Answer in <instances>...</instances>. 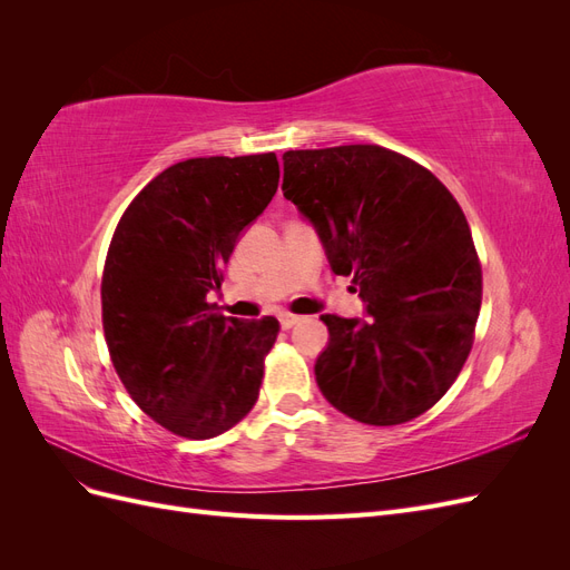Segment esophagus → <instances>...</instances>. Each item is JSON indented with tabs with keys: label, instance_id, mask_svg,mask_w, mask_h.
Segmentation results:
<instances>
[{
	"label": "esophagus",
	"instance_id": "34e87169",
	"mask_svg": "<svg viewBox=\"0 0 570 570\" xmlns=\"http://www.w3.org/2000/svg\"><path fill=\"white\" fill-rule=\"evenodd\" d=\"M299 321V316H295V314H281V327L283 331H289L292 325H295Z\"/></svg>",
	"mask_w": 570,
	"mask_h": 570
}]
</instances>
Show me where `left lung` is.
Here are the masks:
<instances>
[{
	"instance_id": "1",
	"label": "left lung",
	"mask_w": 570,
	"mask_h": 570,
	"mask_svg": "<svg viewBox=\"0 0 570 570\" xmlns=\"http://www.w3.org/2000/svg\"><path fill=\"white\" fill-rule=\"evenodd\" d=\"M283 195L314 223L371 318L325 314L316 383L337 411L400 425L454 385L475 340L482 268L459 202L430 170L381 145L289 149Z\"/></svg>"
}]
</instances>
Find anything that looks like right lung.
<instances>
[{
    "label": "right lung",
    "mask_w": 570,
    "mask_h": 570,
    "mask_svg": "<svg viewBox=\"0 0 570 570\" xmlns=\"http://www.w3.org/2000/svg\"><path fill=\"white\" fill-rule=\"evenodd\" d=\"M278 180L273 151L178 161L140 189L114 230L101 273L111 364L132 402L178 438L226 433L258 400L281 323L223 316L206 295Z\"/></svg>",
    "instance_id": "obj_1"
}]
</instances>
